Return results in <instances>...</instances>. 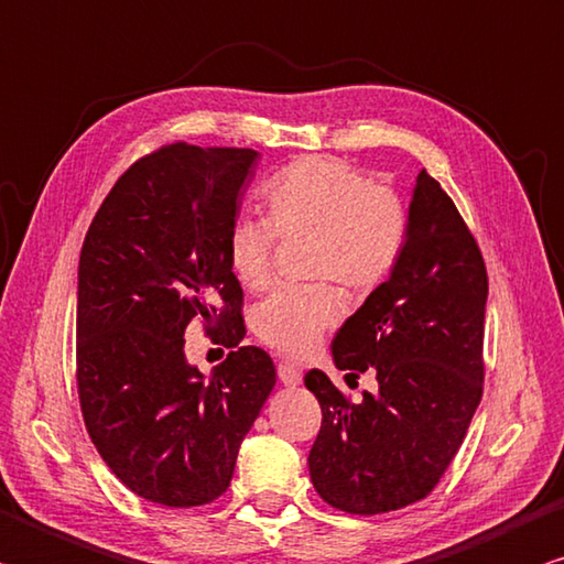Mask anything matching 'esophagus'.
Listing matches in <instances>:
<instances>
[{
    "label": "esophagus",
    "instance_id": "esophagus-1",
    "mask_svg": "<svg viewBox=\"0 0 564 564\" xmlns=\"http://www.w3.org/2000/svg\"><path fill=\"white\" fill-rule=\"evenodd\" d=\"M279 380H281L285 387L301 384V380H303L301 367L293 365V362H281V365H279Z\"/></svg>",
    "mask_w": 564,
    "mask_h": 564
}]
</instances>
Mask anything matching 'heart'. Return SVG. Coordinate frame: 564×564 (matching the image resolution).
I'll return each instance as SVG.
<instances>
[{"instance_id":"heart-1","label":"heart","mask_w":564,"mask_h":564,"mask_svg":"<svg viewBox=\"0 0 564 564\" xmlns=\"http://www.w3.org/2000/svg\"><path fill=\"white\" fill-rule=\"evenodd\" d=\"M269 217H241L227 231V263L243 289L261 291L273 275L275 234L313 239L311 275L370 293L402 256L406 209L392 189L333 158H303L271 182ZM345 301L330 283L271 293L253 313L259 340L275 352L305 357L343 321Z\"/></svg>"}]
</instances>
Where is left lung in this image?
<instances>
[{
	"mask_svg": "<svg viewBox=\"0 0 564 564\" xmlns=\"http://www.w3.org/2000/svg\"><path fill=\"white\" fill-rule=\"evenodd\" d=\"M406 219L394 271L333 340L337 370L372 367L377 392L352 404L325 372L305 375L323 409L311 480L325 503L355 516L387 513L432 494L484 394V256L426 170Z\"/></svg>",
	"mask_w": 564,
	"mask_h": 564,
	"instance_id": "1",
	"label": "left lung"
}]
</instances>
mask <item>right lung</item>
<instances>
[{"mask_svg": "<svg viewBox=\"0 0 564 564\" xmlns=\"http://www.w3.org/2000/svg\"><path fill=\"white\" fill-rule=\"evenodd\" d=\"M259 158L184 142L152 152L116 182L80 249V412L106 466L150 503L219 498L275 384L271 357L241 345L243 293L227 263V231ZM199 314L235 347L212 376L183 355Z\"/></svg>", "mask_w": 564, "mask_h": 564, "instance_id": "obj_1", "label": "right lung"}]
</instances>
